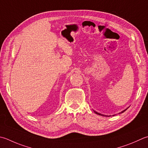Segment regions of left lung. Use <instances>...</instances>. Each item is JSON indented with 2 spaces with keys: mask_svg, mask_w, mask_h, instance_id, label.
Here are the masks:
<instances>
[{
  "mask_svg": "<svg viewBox=\"0 0 148 148\" xmlns=\"http://www.w3.org/2000/svg\"><path fill=\"white\" fill-rule=\"evenodd\" d=\"M127 108L126 109H125V110H124L123 111H122V112H120L119 113V114H121V113H123L124 112H125L126 110H127ZM94 112V113H95V114H97V115H102V116H105V117H108V115H103V114H99V113H98V112H97L96 111H95V110H93ZM114 115H113V116H114Z\"/></svg>",
  "mask_w": 148,
  "mask_h": 148,
  "instance_id": "obj_1",
  "label": "left lung"
}]
</instances>
